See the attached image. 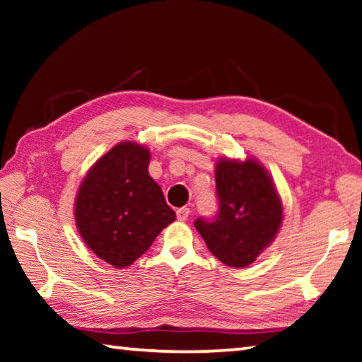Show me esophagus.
<instances>
[{"label": "esophagus", "instance_id": "esophagus-1", "mask_svg": "<svg viewBox=\"0 0 362 362\" xmlns=\"http://www.w3.org/2000/svg\"><path fill=\"white\" fill-rule=\"evenodd\" d=\"M188 216H189L188 207H180V209H177V218L182 220V222H183V220H187Z\"/></svg>", "mask_w": 362, "mask_h": 362}]
</instances>
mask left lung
Masks as SVG:
<instances>
[{
  "label": "left lung",
  "mask_w": 362,
  "mask_h": 362,
  "mask_svg": "<svg viewBox=\"0 0 362 362\" xmlns=\"http://www.w3.org/2000/svg\"><path fill=\"white\" fill-rule=\"evenodd\" d=\"M216 187V217L196 218L194 226L220 262L244 268L274 240L283 222V204L272 177L252 158L220 159Z\"/></svg>",
  "instance_id": "obj_1"
}]
</instances>
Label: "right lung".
I'll return each instance as SVG.
<instances>
[{"label": "right lung", "mask_w": 362, "mask_h": 362, "mask_svg": "<svg viewBox=\"0 0 362 362\" xmlns=\"http://www.w3.org/2000/svg\"><path fill=\"white\" fill-rule=\"evenodd\" d=\"M150 151L121 142L97 161L75 201L78 231L88 247L115 268L129 267L175 220L148 174Z\"/></svg>", "instance_id": "add662e5"}]
</instances>
